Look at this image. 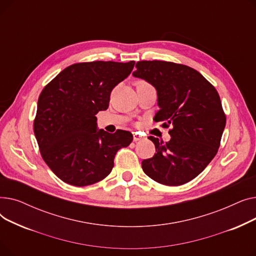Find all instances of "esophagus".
Returning a JSON list of instances; mask_svg holds the SVG:
<instances>
[{"label": "esophagus", "mask_w": 256, "mask_h": 256, "mask_svg": "<svg viewBox=\"0 0 256 256\" xmlns=\"http://www.w3.org/2000/svg\"><path fill=\"white\" fill-rule=\"evenodd\" d=\"M141 139H142V137L139 135V134L132 132V140H134V142H137V141H139Z\"/></svg>", "instance_id": "esophagus-1"}]
</instances>
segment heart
<instances>
[{
	"instance_id": "b5f03b06",
	"label": "heart",
	"mask_w": 256,
	"mask_h": 256,
	"mask_svg": "<svg viewBox=\"0 0 256 256\" xmlns=\"http://www.w3.org/2000/svg\"><path fill=\"white\" fill-rule=\"evenodd\" d=\"M141 83H144V82H141Z\"/></svg>"
}]
</instances>
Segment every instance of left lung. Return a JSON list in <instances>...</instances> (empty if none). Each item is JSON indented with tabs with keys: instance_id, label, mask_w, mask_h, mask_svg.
I'll return each mask as SVG.
<instances>
[{
	"instance_id": "left-lung-1",
	"label": "left lung",
	"mask_w": 256,
	"mask_h": 256,
	"mask_svg": "<svg viewBox=\"0 0 256 256\" xmlns=\"http://www.w3.org/2000/svg\"><path fill=\"white\" fill-rule=\"evenodd\" d=\"M132 76L158 92L154 120L171 128L168 142L152 136L154 156L142 160L146 176L158 184L180 186L195 178L217 154L226 124L219 94L192 67L167 61H139Z\"/></svg>"
}]
</instances>
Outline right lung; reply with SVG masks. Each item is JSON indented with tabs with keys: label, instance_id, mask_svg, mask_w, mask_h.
<instances>
[{
	"label": "right lung",
	"instance_id": "1",
	"mask_svg": "<svg viewBox=\"0 0 256 256\" xmlns=\"http://www.w3.org/2000/svg\"><path fill=\"white\" fill-rule=\"evenodd\" d=\"M135 61H93L66 67L38 98L34 134L50 169L66 184H96L112 171L132 132L98 130L96 114L108 109L112 89L128 78Z\"/></svg>",
	"mask_w": 256,
	"mask_h": 256
}]
</instances>
